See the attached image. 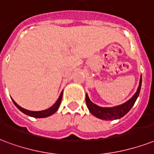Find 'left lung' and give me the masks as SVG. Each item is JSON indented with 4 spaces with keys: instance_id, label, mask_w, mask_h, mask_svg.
<instances>
[{
    "instance_id": "8db88e82",
    "label": "left lung",
    "mask_w": 154,
    "mask_h": 154,
    "mask_svg": "<svg viewBox=\"0 0 154 154\" xmlns=\"http://www.w3.org/2000/svg\"><path fill=\"white\" fill-rule=\"evenodd\" d=\"M141 82H142V78L140 77L139 86L137 88V92L135 93V94L132 96V98H130L128 101H127L126 103H123L121 105L116 106L113 107H102V106L96 105L90 101L89 96L86 94L85 102H86V105H87L89 111H90V113L98 119H105V120H114V119H120L131 110V108L134 105L135 102L137 101L139 96L140 91V88H141Z\"/></svg>"
}]
</instances>
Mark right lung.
<instances>
[{"label": "right lung", "mask_w": 154, "mask_h": 154, "mask_svg": "<svg viewBox=\"0 0 154 154\" xmlns=\"http://www.w3.org/2000/svg\"><path fill=\"white\" fill-rule=\"evenodd\" d=\"M62 95H63V91L60 94V95L59 97V98L57 99L55 104L53 106H51V107L47 110H44V111H28V110H26V109L21 107L19 105H17V103H15L14 101L13 100V103H14V105L17 106V108L19 109L20 111H22V113L26 114L29 116H31V117H35V118H46V117H48V116L53 115L55 112H56L57 110H58L59 106L60 105V103H61L62 100Z\"/></svg>", "instance_id": "add662e5"}]
</instances>
